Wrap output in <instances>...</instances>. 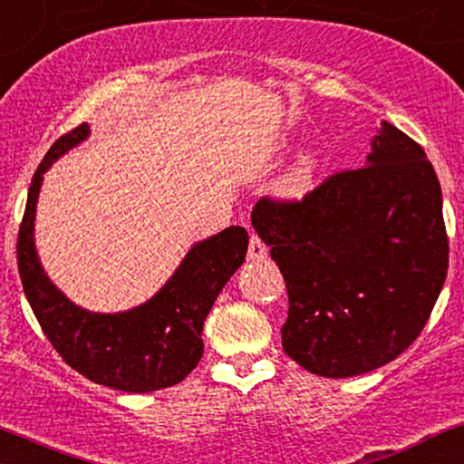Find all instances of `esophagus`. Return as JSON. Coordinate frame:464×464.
I'll return each mask as SVG.
<instances>
[{
    "label": "esophagus",
    "instance_id": "1",
    "mask_svg": "<svg viewBox=\"0 0 464 464\" xmlns=\"http://www.w3.org/2000/svg\"><path fill=\"white\" fill-rule=\"evenodd\" d=\"M248 258L250 261H265V258H267V246H265L256 236L250 237Z\"/></svg>",
    "mask_w": 464,
    "mask_h": 464
}]
</instances>
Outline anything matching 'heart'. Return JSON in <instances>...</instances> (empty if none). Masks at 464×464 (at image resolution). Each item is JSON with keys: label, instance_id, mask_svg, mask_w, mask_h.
Returning <instances> with one entry per match:
<instances>
[{"label": "heart", "instance_id": "1", "mask_svg": "<svg viewBox=\"0 0 464 464\" xmlns=\"http://www.w3.org/2000/svg\"><path fill=\"white\" fill-rule=\"evenodd\" d=\"M318 182V160L316 157H304L280 182V195L290 201L305 199L316 188Z\"/></svg>", "mask_w": 464, "mask_h": 464}]
</instances>
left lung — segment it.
<instances>
[{"mask_svg":"<svg viewBox=\"0 0 464 464\" xmlns=\"http://www.w3.org/2000/svg\"><path fill=\"white\" fill-rule=\"evenodd\" d=\"M441 203L422 146L386 121L365 168L301 201H258L252 227L288 288L284 352L310 373L352 378L410 348L448 274Z\"/></svg>","mask_w":464,"mask_h":464,"instance_id":"obj_1","label":"left lung"}]
</instances>
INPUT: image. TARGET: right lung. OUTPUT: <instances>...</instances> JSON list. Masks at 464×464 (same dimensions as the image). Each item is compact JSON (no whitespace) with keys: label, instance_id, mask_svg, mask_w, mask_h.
<instances>
[{"label":"right lung","instance_id":"add662e5","mask_svg":"<svg viewBox=\"0 0 464 464\" xmlns=\"http://www.w3.org/2000/svg\"><path fill=\"white\" fill-rule=\"evenodd\" d=\"M86 122L61 135L31 180L18 231V274L31 310L61 358L95 384L122 392L174 386L203 354V323L216 296L242 267L248 231L228 227L197 242L174 276L146 304L127 312L99 314L73 304L51 282L35 250V206L44 174L59 157L89 138Z\"/></svg>","mask_w":464,"mask_h":464}]
</instances>
